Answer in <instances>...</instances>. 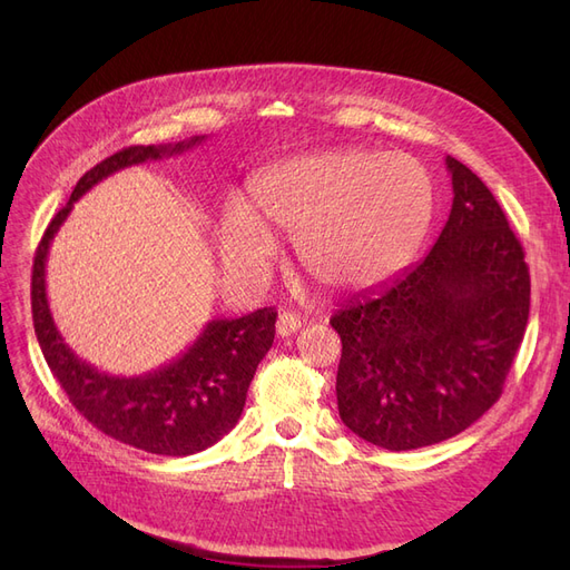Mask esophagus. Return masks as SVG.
<instances>
[{
    "label": "esophagus",
    "mask_w": 570,
    "mask_h": 570,
    "mask_svg": "<svg viewBox=\"0 0 570 570\" xmlns=\"http://www.w3.org/2000/svg\"><path fill=\"white\" fill-rule=\"evenodd\" d=\"M299 327H302V318L297 314H292V312H283L278 316V323H275V331H278L281 337H287L292 333H297Z\"/></svg>",
    "instance_id": "obj_1"
}]
</instances>
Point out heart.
Returning a JSON list of instances; mask_svg holds the SVG:
<instances>
[{
  "instance_id": "obj_1",
  "label": "heart",
  "mask_w": 570,
  "mask_h": 570,
  "mask_svg": "<svg viewBox=\"0 0 570 570\" xmlns=\"http://www.w3.org/2000/svg\"><path fill=\"white\" fill-rule=\"evenodd\" d=\"M433 209V180L406 154H308L262 170L249 183V209H223L218 252L237 278L254 281L273 256L271 233H289L297 235L302 268L318 285L368 289L411 262Z\"/></svg>"
}]
</instances>
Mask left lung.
<instances>
[{"instance_id":"1","label":"left lung","mask_w":570,"mask_h":570,"mask_svg":"<svg viewBox=\"0 0 570 570\" xmlns=\"http://www.w3.org/2000/svg\"><path fill=\"white\" fill-rule=\"evenodd\" d=\"M444 164L454 202L433 249L331 318L342 340L340 419L390 452L450 440L475 423L502 394L528 325L519 237L469 166L454 157Z\"/></svg>"}]
</instances>
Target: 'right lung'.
Wrapping results in <instances>:
<instances>
[{
    "label": "right lung",
    "mask_w": 570,
    "mask_h": 570,
    "mask_svg": "<svg viewBox=\"0 0 570 570\" xmlns=\"http://www.w3.org/2000/svg\"><path fill=\"white\" fill-rule=\"evenodd\" d=\"M204 140V135H195L178 145L126 147L90 168L68 204L51 218L32 264V325L47 366L68 394V402L105 435L161 456L197 454L230 433L243 416L256 366L273 344L278 312L264 306L239 318H214L166 366L132 377L109 375L82 361L63 342L49 312L45 268L51 239L88 189L120 168L174 157Z\"/></svg>",
    "instance_id": "right-lung-1"
}]
</instances>
